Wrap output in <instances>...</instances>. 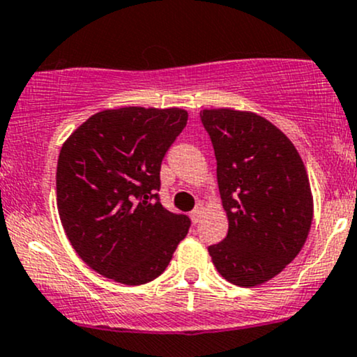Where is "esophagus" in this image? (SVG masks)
Segmentation results:
<instances>
[{"mask_svg":"<svg viewBox=\"0 0 357 357\" xmlns=\"http://www.w3.org/2000/svg\"><path fill=\"white\" fill-rule=\"evenodd\" d=\"M202 213H204V205L199 204L197 207L194 208V211L190 212V219L194 224H197V222H200V219H202Z\"/></svg>","mask_w":357,"mask_h":357,"instance_id":"1","label":"esophagus"}]
</instances>
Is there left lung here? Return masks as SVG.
I'll use <instances>...</instances> for the list:
<instances>
[{
    "label": "left lung",
    "instance_id": "1",
    "mask_svg": "<svg viewBox=\"0 0 357 357\" xmlns=\"http://www.w3.org/2000/svg\"><path fill=\"white\" fill-rule=\"evenodd\" d=\"M217 160V182L229 219L227 237L208 247L229 282L252 287L286 269L312 224L307 172L294 144L252 112H200Z\"/></svg>",
    "mask_w": 357,
    "mask_h": 357
}]
</instances>
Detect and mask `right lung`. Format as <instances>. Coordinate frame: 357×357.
Returning a JSON list of instances; mask_svg holds the SVG:
<instances>
[{
	"instance_id": "right-lung-1",
	"label": "right lung",
	"mask_w": 357,
	"mask_h": 357,
	"mask_svg": "<svg viewBox=\"0 0 357 357\" xmlns=\"http://www.w3.org/2000/svg\"><path fill=\"white\" fill-rule=\"evenodd\" d=\"M182 108L123 107L95 113L66 138L56 205L75 252L125 286L157 279L190 219L158 202L160 167L187 125Z\"/></svg>"
}]
</instances>
